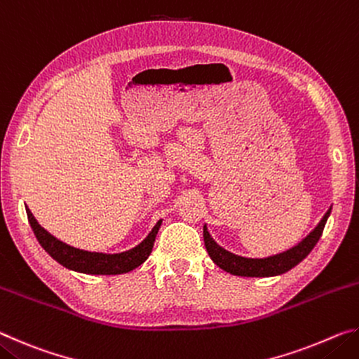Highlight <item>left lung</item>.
<instances>
[{"label":"left lung","mask_w":359,"mask_h":359,"mask_svg":"<svg viewBox=\"0 0 359 359\" xmlns=\"http://www.w3.org/2000/svg\"><path fill=\"white\" fill-rule=\"evenodd\" d=\"M330 212L331 209L326 212L325 217L321 218V222L318 223V226L315 228L312 233L301 242V244H297L296 247L291 248V250L276 255V257H269L264 259H252V258H242V257H238V255L229 253L226 250H223L222 247H218L215 242L212 241L208 229L204 226L203 236H204L205 250H208L209 257L218 267H222L223 271H226L233 276L271 277V276L283 274V272L290 271L291 267L299 264L301 261L312 252V248L317 245L321 234H323V229H325L327 217H330Z\"/></svg>","instance_id":"8db88e82"}]
</instances>
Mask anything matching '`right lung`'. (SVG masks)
Listing matches in <instances>:
<instances>
[{"mask_svg": "<svg viewBox=\"0 0 359 359\" xmlns=\"http://www.w3.org/2000/svg\"><path fill=\"white\" fill-rule=\"evenodd\" d=\"M27 215L36 239L39 241L42 248H44L53 259H57L60 264L68 267V269L96 276L125 274V272H130L133 269H136L137 266H141L151 253L158 229L161 226V222H158L147 238H145L137 247L131 248L128 252L104 255L79 250V248L63 244L62 241L53 238L50 233H47V231L36 222V218L33 217L32 212H29V209H27Z\"/></svg>", "mask_w": 359, "mask_h": 359, "instance_id": "add662e5", "label": "right lung"}]
</instances>
